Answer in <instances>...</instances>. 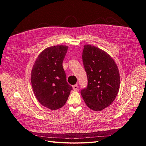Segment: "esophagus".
<instances>
[{
  "instance_id": "obj_1",
  "label": "esophagus",
  "mask_w": 146,
  "mask_h": 146,
  "mask_svg": "<svg viewBox=\"0 0 146 146\" xmlns=\"http://www.w3.org/2000/svg\"><path fill=\"white\" fill-rule=\"evenodd\" d=\"M72 88L74 91H77L78 90V85H74L72 86Z\"/></svg>"
}]
</instances>
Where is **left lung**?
I'll return each mask as SVG.
<instances>
[{
	"label": "left lung",
	"instance_id": "1",
	"mask_svg": "<svg viewBox=\"0 0 146 146\" xmlns=\"http://www.w3.org/2000/svg\"><path fill=\"white\" fill-rule=\"evenodd\" d=\"M82 59L88 85L81 95L90 109L99 111L111 105L120 87L117 66L111 56L95 46H84Z\"/></svg>",
	"mask_w": 146,
	"mask_h": 146
}]
</instances>
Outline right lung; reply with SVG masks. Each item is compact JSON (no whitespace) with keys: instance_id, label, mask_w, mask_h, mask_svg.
<instances>
[{"instance_id":"obj_1","label":"right lung","mask_w":146,"mask_h":146,"mask_svg":"<svg viewBox=\"0 0 146 146\" xmlns=\"http://www.w3.org/2000/svg\"><path fill=\"white\" fill-rule=\"evenodd\" d=\"M68 47L64 45L46 48L33 64L31 83L34 94L42 106L58 110L66 104L72 87L66 81L63 61Z\"/></svg>"}]
</instances>
